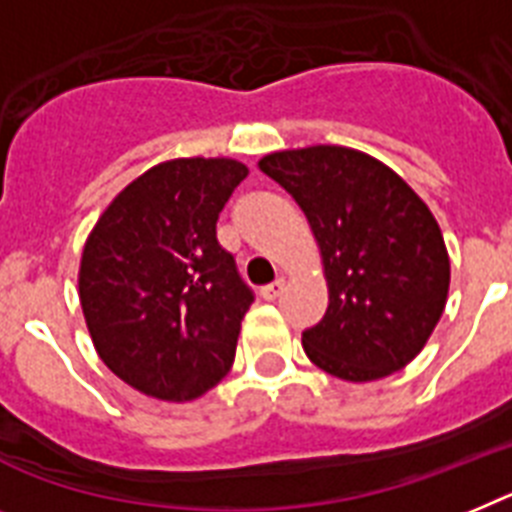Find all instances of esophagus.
I'll use <instances>...</instances> for the list:
<instances>
[{
	"label": "esophagus",
	"mask_w": 512,
	"mask_h": 512,
	"mask_svg": "<svg viewBox=\"0 0 512 512\" xmlns=\"http://www.w3.org/2000/svg\"><path fill=\"white\" fill-rule=\"evenodd\" d=\"M283 286H286V281H283V278H278V281L263 286V289H260V296H263L265 302H273V299H278V296H281Z\"/></svg>",
	"instance_id": "obj_1"
}]
</instances>
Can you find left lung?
Returning <instances> with one entry per match:
<instances>
[{"instance_id": "1", "label": "left lung", "mask_w": 512, "mask_h": 512, "mask_svg": "<svg viewBox=\"0 0 512 512\" xmlns=\"http://www.w3.org/2000/svg\"><path fill=\"white\" fill-rule=\"evenodd\" d=\"M257 166L294 197L320 247L328 309L302 333L309 362L349 382L406 367L448 302V247L427 203L343 145L278 150Z\"/></svg>"}]
</instances>
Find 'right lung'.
I'll list each match as a JSON object with an SVG mask.
<instances>
[{
	"label": "right lung",
	"instance_id": "right-lung-1",
	"mask_svg": "<svg viewBox=\"0 0 512 512\" xmlns=\"http://www.w3.org/2000/svg\"><path fill=\"white\" fill-rule=\"evenodd\" d=\"M234 158L163 161L119 192L85 239L77 289L101 362L161 401H195L234 364L252 291L216 221L247 176Z\"/></svg>",
	"mask_w": 512,
	"mask_h": 512
}]
</instances>
